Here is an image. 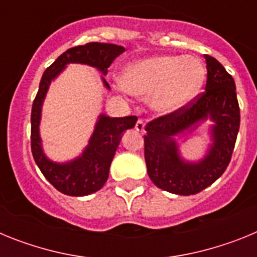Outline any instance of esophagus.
I'll list each match as a JSON object with an SVG mask.
<instances>
[{"mask_svg":"<svg viewBox=\"0 0 257 257\" xmlns=\"http://www.w3.org/2000/svg\"><path fill=\"white\" fill-rule=\"evenodd\" d=\"M135 130L138 131V133H143V131L145 130V123L142 121V119H139V121L136 122L135 124Z\"/></svg>","mask_w":257,"mask_h":257,"instance_id":"1","label":"esophagus"}]
</instances>
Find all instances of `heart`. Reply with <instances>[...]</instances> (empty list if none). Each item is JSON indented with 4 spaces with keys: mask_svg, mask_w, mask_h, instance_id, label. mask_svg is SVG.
Instances as JSON below:
<instances>
[{
    "mask_svg": "<svg viewBox=\"0 0 257 257\" xmlns=\"http://www.w3.org/2000/svg\"><path fill=\"white\" fill-rule=\"evenodd\" d=\"M205 79V68L192 56L158 55L142 59L124 68L121 83L140 99L151 97V106L171 114L190 103Z\"/></svg>",
    "mask_w": 257,
    "mask_h": 257,
    "instance_id": "1",
    "label": "heart"
}]
</instances>
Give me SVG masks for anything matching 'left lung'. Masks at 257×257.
Masks as SVG:
<instances>
[{
    "instance_id": "8db88e82",
    "label": "left lung",
    "mask_w": 257,
    "mask_h": 257,
    "mask_svg": "<svg viewBox=\"0 0 257 257\" xmlns=\"http://www.w3.org/2000/svg\"><path fill=\"white\" fill-rule=\"evenodd\" d=\"M207 65L206 91L178 112L158 117L145 127L144 154L154 185L166 192L190 196L213 184L230 162L239 130V105L234 79L219 61L205 55ZM211 122L210 141L198 161L185 160L178 138L192 132L203 121Z\"/></svg>"
}]
</instances>
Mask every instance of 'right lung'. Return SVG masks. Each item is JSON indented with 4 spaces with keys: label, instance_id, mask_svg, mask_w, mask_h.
<instances>
[{
    "label": "right lung",
    "instance_id": "1",
    "mask_svg": "<svg viewBox=\"0 0 257 257\" xmlns=\"http://www.w3.org/2000/svg\"><path fill=\"white\" fill-rule=\"evenodd\" d=\"M124 47L113 44L90 42L83 46L68 49L44 72L38 92L32 105L31 114V148L33 158L45 178L59 192L67 196L82 197L97 192L103 188L109 176V167L122 139V134L135 126L138 118L109 117L99 114L95 123L94 133L90 136L88 144L82 153L67 162H55L45 154L42 139L40 135L42 105L51 82L69 64H85L96 68L101 72L104 87L110 90L104 76L108 68Z\"/></svg>",
    "mask_w": 257,
    "mask_h": 257
}]
</instances>
